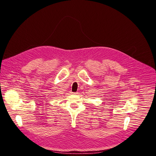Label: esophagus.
<instances>
[{
  "instance_id": "obj_1",
  "label": "esophagus",
  "mask_w": 156,
  "mask_h": 156,
  "mask_svg": "<svg viewBox=\"0 0 156 156\" xmlns=\"http://www.w3.org/2000/svg\"><path fill=\"white\" fill-rule=\"evenodd\" d=\"M73 94H78V92H74Z\"/></svg>"
}]
</instances>
